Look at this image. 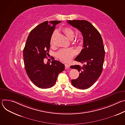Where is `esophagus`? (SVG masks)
<instances>
[{
  "label": "esophagus",
  "instance_id": "34e87169",
  "mask_svg": "<svg viewBox=\"0 0 125 125\" xmlns=\"http://www.w3.org/2000/svg\"><path fill=\"white\" fill-rule=\"evenodd\" d=\"M65 68H69L70 67V65L69 64H65Z\"/></svg>",
  "mask_w": 125,
  "mask_h": 125
}]
</instances>
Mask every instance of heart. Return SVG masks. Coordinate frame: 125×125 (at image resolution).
<instances>
[{"label":"heart","mask_w":125,"mask_h":125,"mask_svg":"<svg viewBox=\"0 0 125 125\" xmlns=\"http://www.w3.org/2000/svg\"><path fill=\"white\" fill-rule=\"evenodd\" d=\"M63 31L68 39L70 40L74 39L75 37V32L73 29L69 27H65L63 29ZM55 34V32L53 33L51 36L50 42L51 45H53V40H54ZM80 40L79 39H76L74 42L75 43H78L80 42ZM75 51L72 48H63L58 51L57 53V56L61 61L65 62H68L72 59L73 57L75 55Z\"/></svg>","instance_id":"1"}]
</instances>
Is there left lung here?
<instances>
[{"mask_svg":"<svg viewBox=\"0 0 125 125\" xmlns=\"http://www.w3.org/2000/svg\"><path fill=\"white\" fill-rule=\"evenodd\" d=\"M68 24L78 29L83 37V48L75 60L83 65L71 66L80 72L79 77L71 80L72 85L85 90L93 85L100 77L103 69L105 50L102 37L97 29L85 20H68Z\"/></svg>","mask_w":125,"mask_h":125,"instance_id":"left-lung-1","label":"left lung"}]
</instances>
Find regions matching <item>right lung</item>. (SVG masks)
I'll use <instances>...</instances> for the list:
<instances>
[{"mask_svg":"<svg viewBox=\"0 0 125 125\" xmlns=\"http://www.w3.org/2000/svg\"><path fill=\"white\" fill-rule=\"evenodd\" d=\"M61 21H45L30 32L23 50L25 68L28 77L37 86L41 88L54 85L59 73L65 69L64 65L52 58L51 64H44L48 55L50 39L55 26Z\"/></svg>","mask_w":125,"mask_h":125,"instance_id":"1","label":"right lung"}]
</instances>
